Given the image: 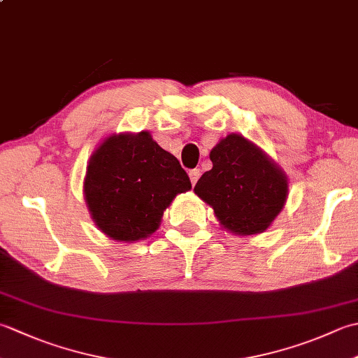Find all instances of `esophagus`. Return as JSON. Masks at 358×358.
Returning a JSON list of instances; mask_svg holds the SVG:
<instances>
[{
  "instance_id": "obj_1",
  "label": "esophagus",
  "mask_w": 358,
  "mask_h": 358,
  "mask_svg": "<svg viewBox=\"0 0 358 358\" xmlns=\"http://www.w3.org/2000/svg\"><path fill=\"white\" fill-rule=\"evenodd\" d=\"M200 175H201L200 169H192V171H189V178H191V183H192V185H195L196 181H199Z\"/></svg>"
}]
</instances>
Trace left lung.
<instances>
[{
  "instance_id": "1",
  "label": "left lung",
  "mask_w": 358,
  "mask_h": 358,
  "mask_svg": "<svg viewBox=\"0 0 358 358\" xmlns=\"http://www.w3.org/2000/svg\"><path fill=\"white\" fill-rule=\"evenodd\" d=\"M212 169L204 172L195 194L214 209L224 229L237 235L264 232L283 209L285 172L245 136L231 134L210 150Z\"/></svg>"
}]
</instances>
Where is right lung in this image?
<instances>
[{
    "instance_id": "obj_1",
    "label": "right lung",
    "mask_w": 358,
    "mask_h": 358,
    "mask_svg": "<svg viewBox=\"0 0 358 358\" xmlns=\"http://www.w3.org/2000/svg\"><path fill=\"white\" fill-rule=\"evenodd\" d=\"M191 187L178 159L149 132L113 134L90 155L85 199L98 229L132 243L154 234L166 208Z\"/></svg>"
}]
</instances>
